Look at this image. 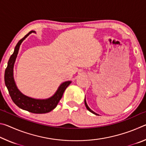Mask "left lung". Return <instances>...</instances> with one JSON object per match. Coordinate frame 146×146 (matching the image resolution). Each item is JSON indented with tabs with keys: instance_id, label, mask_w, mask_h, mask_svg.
Segmentation results:
<instances>
[{
	"instance_id": "obj_1",
	"label": "left lung",
	"mask_w": 146,
	"mask_h": 146,
	"mask_svg": "<svg viewBox=\"0 0 146 146\" xmlns=\"http://www.w3.org/2000/svg\"><path fill=\"white\" fill-rule=\"evenodd\" d=\"M84 103H85V105H86V108H87V110H88V111H90L91 112V113H93V114H95V115H97V113H95L93 111H92L91 110V109L88 107V104H87V103H86V98H85V99H84Z\"/></svg>"
}]
</instances>
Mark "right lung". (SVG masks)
<instances>
[{
    "label": "right lung",
    "mask_w": 146,
    "mask_h": 146,
    "mask_svg": "<svg viewBox=\"0 0 146 146\" xmlns=\"http://www.w3.org/2000/svg\"><path fill=\"white\" fill-rule=\"evenodd\" d=\"M31 33H35V31H31L29 32L24 37L19 41V42L16 45L14 49V52L9 58L8 62V66L5 70L4 80L5 84L8 88L12 100L19 108L33 113L42 114V113L50 112L56 107L58 102L62 97L64 91L71 83V81H66L61 84L55 93L52 97L47 98V99H35V98L29 97L28 96L24 95L19 90L13 78L14 64L17 58V54L19 53V48L21 43Z\"/></svg>",
    "instance_id": "add662e5"
}]
</instances>
